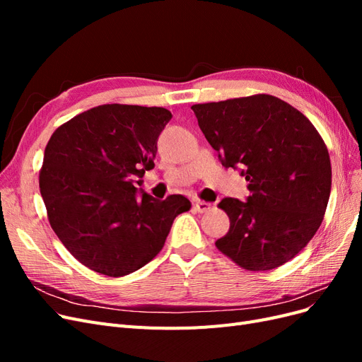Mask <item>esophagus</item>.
I'll return each instance as SVG.
<instances>
[{"instance_id":"obj_1","label":"esophagus","mask_w":362,"mask_h":362,"mask_svg":"<svg viewBox=\"0 0 362 362\" xmlns=\"http://www.w3.org/2000/svg\"><path fill=\"white\" fill-rule=\"evenodd\" d=\"M210 208H211V204H208L205 201H196L194 204V210L198 213H206Z\"/></svg>"}]
</instances>
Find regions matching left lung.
Instances as JSON below:
<instances>
[{"mask_svg": "<svg viewBox=\"0 0 362 362\" xmlns=\"http://www.w3.org/2000/svg\"><path fill=\"white\" fill-rule=\"evenodd\" d=\"M205 139L225 168L242 166L250 196L217 206L229 231L216 247L247 272L294 258L320 228L331 194V160L310 119L276 96L258 93L194 104Z\"/></svg>", "mask_w": 362, "mask_h": 362, "instance_id": "1", "label": "left lung"}]
</instances>
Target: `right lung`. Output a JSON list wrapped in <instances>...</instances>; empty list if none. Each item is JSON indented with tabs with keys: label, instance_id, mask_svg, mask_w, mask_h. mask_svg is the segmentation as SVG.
<instances>
[{
	"label": "right lung",
	"instance_id": "add662e5",
	"mask_svg": "<svg viewBox=\"0 0 362 362\" xmlns=\"http://www.w3.org/2000/svg\"><path fill=\"white\" fill-rule=\"evenodd\" d=\"M170 117L163 107L104 104L52 133L40 194L52 231L83 266L129 275L158 255L175 217L192 208L182 194L136 196L134 180L154 169L157 140Z\"/></svg>",
	"mask_w": 362,
	"mask_h": 362
}]
</instances>
